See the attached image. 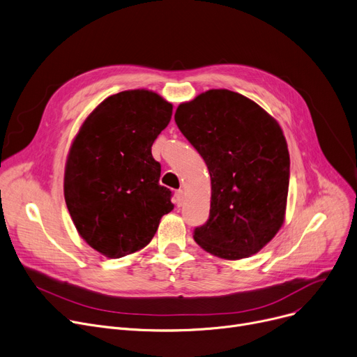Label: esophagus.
Listing matches in <instances>:
<instances>
[{
    "label": "esophagus",
    "mask_w": 357,
    "mask_h": 357,
    "mask_svg": "<svg viewBox=\"0 0 357 357\" xmlns=\"http://www.w3.org/2000/svg\"><path fill=\"white\" fill-rule=\"evenodd\" d=\"M183 200H184V193L183 190H177L176 195H174V202L177 206H181L183 204Z\"/></svg>",
    "instance_id": "1"
}]
</instances>
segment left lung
Here are the masks:
<instances>
[{"mask_svg": "<svg viewBox=\"0 0 357 357\" xmlns=\"http://www.w3.org/2000/svg\"><path fill=\"white\" fill-rule=\"evenodd\" d=\"M174 119L211 174V215L195 229L196 243L227 261L259 252L285 220L289 154L280 123L227 89L180 103Z\"/></svg>", "mask_w": 357, "mask_h": 357, "instance_id": "8db88e82", "label": "left lung"}]
</instances>
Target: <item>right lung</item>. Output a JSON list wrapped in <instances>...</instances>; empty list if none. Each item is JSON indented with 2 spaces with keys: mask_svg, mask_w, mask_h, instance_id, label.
I'll return each mask as SVG.
<instances>
[{
  "mask_svg": "<svg viewBox=\"0 0 357 357\" xmlns=\"http://www.w3.org/2000/svg\"><path fill=\"white\" fill-rule=\"evenodd\" d=\"M173 105L146 89L103 99L83 121L66 160L65 200L77 234L107 258L138 252L170 213L151 146Z\"/></svg>",
  "mask_w": 357,
  "mask_h": 357,
  "instance_id": "1",
  "label": "right lung"
}]
</instances>
